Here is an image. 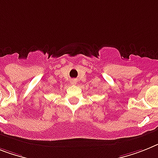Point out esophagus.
I'll return each mask as SVG.
<instances>
[{"label": "esophagus", "mask_w": 158, "mask_h": 158, "mask_svg": "<svg viewBox=\"0 0 158 158\" xmlns=\"http://www.w3.org/2000/svg\"><path fill=\"white\" fill-rule=\"evenodd\" d=\"M73 83H75V81H73Z\"/></svg>", "instance_id": "esophagus-1"}]
</instances>
